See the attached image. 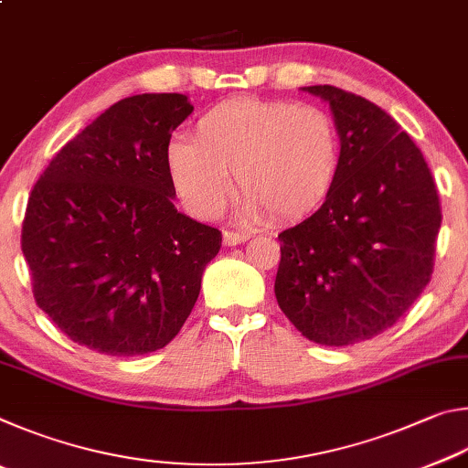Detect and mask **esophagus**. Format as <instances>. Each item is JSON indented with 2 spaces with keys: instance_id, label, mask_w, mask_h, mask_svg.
Instances as JSON below:
<instances>
[{
  "instance_id": "obj_1",
  "label": "esophagus",
  "mask_w": 468,
  "mask_h": 468,
  "mask_svg": "<svg viewBox=\"0 0 468 468\" xmlns=\"http://www.w3.org/2000/svg\"><path fill=\"white\" fill-rule=\"evenodd\" d=\"M250 235L248 233H233V231H225L223 233V243L225 245H239L243 241H248Z\"/></svg>"
}]
</instances>
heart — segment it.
Here are the masks:
<instances>
[{
  "mask_svg": "<svg viewBox=\"0 0 468 468\" xmlns=\"http://www.w3.org/2000/svg\"><path fill=\"white\" fill-rule=\"evenodd\" d=\"M343 144L322 107L251 97L227 99L194 125V140L176 136L165 146L169 184L189 215L217 218L231 196L241 217L266 215L291 223L310 217L336 186Z\"/></svg>",
  "mask_w": 468,
  "mask_h": 468,
  "instance_id": "heart-1",
  "label": "heart"
}]
</instances>
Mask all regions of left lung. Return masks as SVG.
I'll return each instance as SVG.
<instances>
[{"label": "left lung", "instance_id": "8db88e82", "mask_svg": "<svg viewBox=\"0 0 468 468\" xmlns=\"http://www.w3.org/2000/svg\"><path fill=\"white\" fill-rule=\"evenodd\" d=\"M343 165L312 217L284 229L274 295L301 335L346 346L394 326L433 272L440 197L421 150L384 109L330 84Z\"/></svg>", "mask_w": 468, "mask_h": 468}]
</instances>
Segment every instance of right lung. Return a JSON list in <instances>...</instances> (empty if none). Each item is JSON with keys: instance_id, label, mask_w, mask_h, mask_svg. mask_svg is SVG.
<instances>
[{"instance_id": "obj_1", "label": "right lung", "mask_w": 468, "mask_h": 468, "mask_svg": "<svg viewBox=\"0 0 468 468\" xmlns=\"http://www.w3.org/2000/svg\"><path fill=\"white\" fill-rule=\"evenodd\" d=\"M192 111L177 92L115 102L53 156L30 192L22 253L35 301L78 345L146 355L192 314L223 241L173 204L165 146Z\"/></svg>"}]
</instances>
